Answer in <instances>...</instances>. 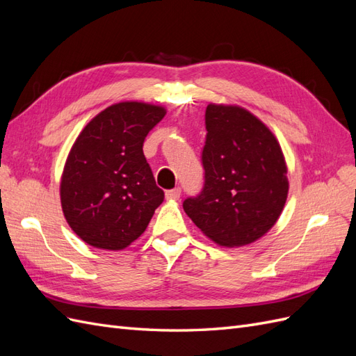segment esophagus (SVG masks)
Segmentation results:
<instances>
[{
  "label": "esophagus",
  "instance_id": "esophagus-1",
  "mask_svg": "<svg viewBox=\"0 0 356 356\" xmlns=\"http://www.w3.org/2000/svg\"><path fill=\"white\" fill-rule=\"evenodd\" d=\"M181 196V188L177 187V188H172V190H168L166 191V197L170 199V200H178Z\"/></svg>",
  "mask_w": 356,
  "mask_h": 356
}]
</instances>
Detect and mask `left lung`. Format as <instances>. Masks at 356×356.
<instances>
[{"label": "left lung", "instance_id": "8db88e82", "mask_svg": "<svg viewBox=\"0 0 356 356\" xmlns=\"http://www.w3.org/2000/svg\"><path fill=\"white\" fill-rule=\"evenodd\" d=\"M204 124V184L182 208L215 243H252L285 207L289 184L282 148L260 118L238 105L209 104Z\"/></svg>", "mask_w": 356, "mask_h": 356}]
</instances>
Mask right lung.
<instances>
[{
    "label": "right lung",
    "instance_id": "obj_1",
    "mask_svg": "<svg viewBox=\"0 0 356 356\" xmlns=\"http://www.w3.org/2000/svg\"><path fill=\"white\" fill-rule=\"evenodd\" d=\"M163 106L126 101L86 124L60 178V203L74 233L99 250L118 251L141 236L165 193L143 152Z\"/></svg>",
    "mask_w": 356,
    "mask_h": 356
}]
</instances>
